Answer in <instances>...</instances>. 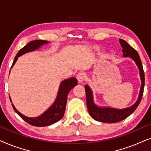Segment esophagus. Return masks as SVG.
I'll use <instances>...</instances> for the list:
<instances>
[{
	"label": "esophagus",
	"instance_id": "34e87169",
	"mask_svg": "<svg viewBox=\"0 0 151 151\" xmlns=\"http://www.w3.org/2000/svg\"><path fill=\"white\" fill-rule=\"evenodd\" d=\"M76 78H77L78 82L79 83H82L84 81V78H85V74L82 73V72H80V73H78L77 76H76Z\"/></svg>",
	"mask_w": 151,
	"mask_h": 151
}]
</instances>
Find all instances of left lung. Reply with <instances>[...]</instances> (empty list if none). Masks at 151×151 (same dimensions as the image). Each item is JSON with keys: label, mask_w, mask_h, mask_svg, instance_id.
Here are the masks:
<instances>
[{"label": "left lung", "mask_w": 151, "mask_h": 151, "mask_svg": "<svg viewBox=\"0 0 151 151\" xmlns=\"http://www.w3.org/2000/svg\"><path fill=\"white\" fill-rule=\"evenodd\" d=\"M122 48L123 57H129L135 62L139 71V77L141 80V87H140L139 96L135 104L127 108L118 109L112 108L109 106H99L95 104L93 100V91L90 86L87 85L84 86L86 96V105H87L88 111L91 117L95 120L104 123H115L120 122L127 118L130 115L133 113L138 105L141 102L142 96H143L144 88V72L143 67L140 60L139 55L131 45H129L125 40L119 39Z\"/></svg>", "instance_id": "1"}]
</instances>
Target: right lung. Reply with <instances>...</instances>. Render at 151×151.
<instances>
[{"instance_id":"add662e5","label":"right lung","mask_w":151,"mask_h":151,"mask_svg":"<svg viewBox=\"0 0 151 151\" xmlns=\"http://www.w3.org/2000/svg\"><path fill=\"white\" fill-rule=\"evenodd\" d=\"M48 43H49V41L42 40L31 41L27 45H25L23 48H22L18 51L16 55L15 58H14V60L11 68L14 67V65H15L18 58L20 56L25 54L27 53L32 52V51L37 50V49H40L43 45L48 44ZM77 84L78 80H76L75 77L68 78V79H65L63 81H62L59 86L58 92L56 98H55L54 102L44 113L38 115V116L34 117H29L22 114L21 113L19 112L16 109L14 105L12 104L10 96L9 99L12 102V105L13 106L14 110L26 122H27L32 126H34V127H47V126L51 125L57 122L63 118L66 109L68 94H69L70 91L74 86L77 85Z\"/></svg>"}]
</instances>
